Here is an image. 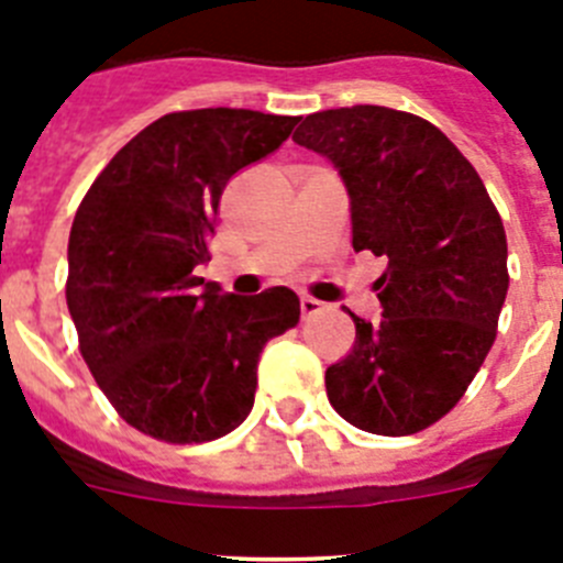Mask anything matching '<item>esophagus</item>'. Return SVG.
<instances>
[{"label":"esophagus","instance_id":"obj_1","mask_svg":"<svg viewBox=\"0 0 563 563\" xmlns=\"http://www.w3.org/2000/svg\"><path fill=\"white\" fill-rule=\"evenodd\" d=\"M324 310V305L318 301V298L312 296H301V316L310 318V316H318V312Z\"/></svg>","mask_w":563,"mask_h":563}]
</instances>
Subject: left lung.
<instances>
[{
    "mask_svg": "<svg viewBox=\"0 0 563 563\" xmlns=\"http://www.w3.org/2000/svg\"><path fill=\"white\" fill-rule=\"evenodd\" d=\"M292 141L335 163L352 202V247L386 256L383 318L355 321V346L327 369L332 409L355 429L406 437L449 415L496 341L507 239L460 148L389 107L307 114Z\"/></svg>",
    "mask_w": 563,
    "mask_h": 563,
    "instance_id": "obj_1",
    "label": "left lung"
}]
</instances>
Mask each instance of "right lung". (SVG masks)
<instances>
[{
    "label": "right lung",
    "mask_w": 563,
    "mask_h": 563,
    "mask_svg": "<svg viewBox=\"0 0 563 563\" xmlns=\"http://www.w3.org/2000/svg\"><path fill=\"white\" fill-rule=\"evenodd\" d=\"M298 118L188 109L148 123L89 186L69 231L67 307L78 350L114 411L172 445L225 437L253 409L265 343L298 324L287 287L228 296L194 271L239 168Z\"/></svg>",
    "instance_id": "1"
}]
</instances>
